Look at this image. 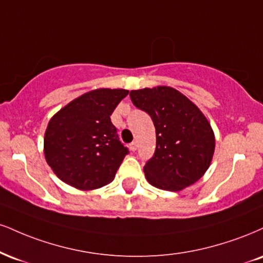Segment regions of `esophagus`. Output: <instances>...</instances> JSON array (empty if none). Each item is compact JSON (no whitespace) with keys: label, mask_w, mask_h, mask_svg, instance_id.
I'll use <instances>...</instances> for the list:
<instances>
[{"label":"esophagus","mask_w":263,"mask_h":263,"mask_svg":"<svg viewBox=\"0 0 263 263\" xmlns=\"http://www.w3.org/2000/svg\"><path fill=\"white\" fill-rule=\"evenodd\" d=\"M137 147H138L137 142H132V143H129V151H131V152L137 151Z\"/></svg>","instance_id":"34e87169"}]
</instances>
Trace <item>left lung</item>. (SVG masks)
<instances>
[{"label":"left lung","mask_w":263,"mask_h":263,"mask_svg":"<svg viewBox=\"0 0 263 263\" xmlns=\"http://www.w3.org/2000/svg\"><path fill=\"white\" fill-rule=\"evenodd\" d=\"M132 103L153 120L157 147L143 167L154 187L181 191L211 165L216 140L210 122L179 90L159 85L131 90Z\"/></svg>","instance_id":"obj_1"}]
</instances>
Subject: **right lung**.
<instances>
[{"mask_svg": "<svg viewBox=\"0 0 263 263\" xmlns=\"http://www.w3.org/2000/svg\"><path fill=\"white\" fill-rule=\"evenodd\" d=\"M127 94L126 89L107 88L88 91L52 116L44 154L60 180L83 191L112 181L128 149L110 116Z\"/></svg>", "mask_w": 263, "mask_h": 263, "instance_id": "right-lung-1", "label": "right lung"}]
</instances>
